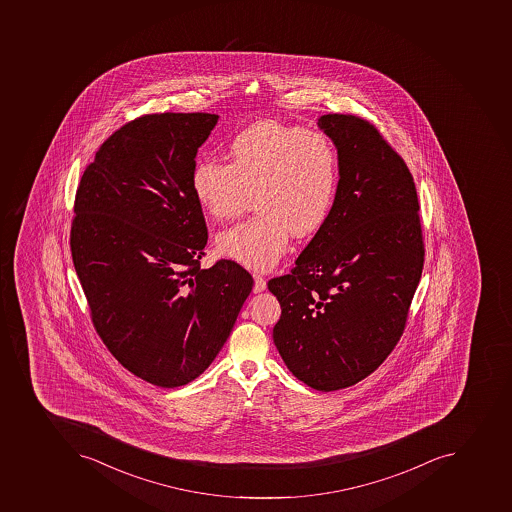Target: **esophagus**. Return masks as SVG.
Masks as SVG:
<instances>
[{
	"label": "esophagus",
	"instance_id": "1",
	"mask_svg": "<svg viewBox=\"0 0 512 512\" xmlns=\"http://www.w3.org/2000/svg\"><path fill=\"white\" fill-rule=\"evenodd\" d=\"M254 286L253 291L254 293H261V291L266 290V280H264V277L259 274H254Z\"/></svg>",
	"mask_w": 512,
	"mask_h": 512
}]
</instances>
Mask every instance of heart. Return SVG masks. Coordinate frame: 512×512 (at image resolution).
I'll list each match as a JSON object with an SVG mask.
<instances>
[{
  "label": "heart",
  "instance_id": "1",
  "mask_svg": "<svg viewBox=\"0 0 512 512\" xmlns=\"http://www.w3.org/2000/svg\"><path fill=\"white\" fill-rule=\"evenodd\" d=\"M339 153L322 131L267 120L243 129L229 145V163L197 161L190 187L214 221H232L256 203L258 214L224 230L219 253L251 269L277 264L294 237L314 234L333 208Z\"/></svg>",
  "mask_w": 512,
  "mask_h": 512
}]
</instances>
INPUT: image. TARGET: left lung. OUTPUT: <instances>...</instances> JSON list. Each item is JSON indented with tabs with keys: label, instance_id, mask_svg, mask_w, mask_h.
I'll return each instance as SVG.
<instances>
[{
	"label": "left lung",
	"instance_id": "left-lung-1",
	"mask_svg": "<svg viewBox=\"0 0 512 512\" xmlns=\"http://www.w3.org/2000/svg\"><path fill=\"white\" fill-rule=\"evenodd\" d=\"M318 126L339 153L333 208L290 274L270 278L282 315L274 343L317 391L371 375L407 326L424 266L418 194L407 163L373 123L328 113Z\"/></svg>",
	"mask_w": 512,
	"mask_h": 512
}]
</instances>
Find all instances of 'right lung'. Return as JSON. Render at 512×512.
Segmentation results:
<instances>
[{"instance_id":"add662e5","label":"right lung","mask_w":512,"mask_h":512,"mask_svg":"<svg viewBox=\"0 0 512 512\" xmlns=\"http://www.w3.org/2000/svg\"><path fill=\"white\" fill-rule=\"evenodd\" d=\"M214 113H152L99 147L75 195L73 266L102 343L137 378L179 387L202 375L253 288L230 259L202 269L208 242L190 187Z\"/></svg>"}]
</instances>
